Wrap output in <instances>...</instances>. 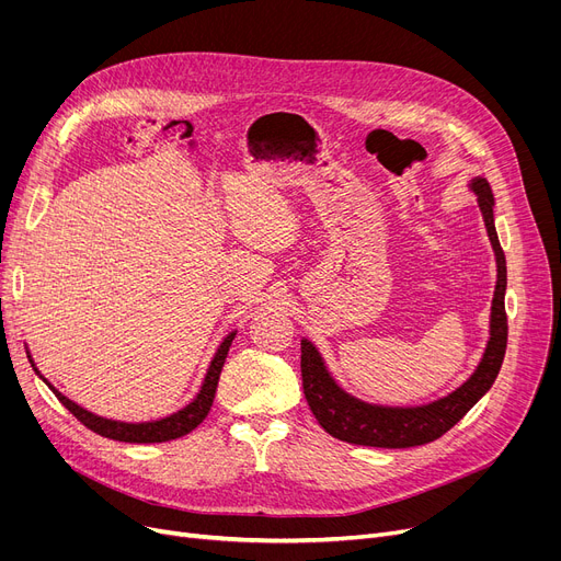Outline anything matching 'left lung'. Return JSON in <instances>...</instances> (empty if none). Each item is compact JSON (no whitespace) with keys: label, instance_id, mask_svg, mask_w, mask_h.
<instances>
[{"label":"left lung","instance_id":"1","mask_svg":"<svg viewBox=\"0 0 561 561\" xmlns=\"http://www.w3.org/2000/svg\"><path fill=\"white\" fill-rule=\"evenodd\" d=\"M478 193L484 225L497 261V282L491 307V339L484 357L466 385H461L448 398H440L425 407H375L347 396L336 387L318 350L302 341V389L313 411L316 421L328 434L355 446L370 448H414L425 446L430 440L444 436L453 430L476 402L491 389L507 350V311H505V288H507V261L500 248L495 225H493V193L486 180L478 176L470 184Z\"/></svg>","mask_w":561,"mask_h":561}]
</instances>
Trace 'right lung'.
Listing matches in <instances>:
<instances>
[{
  "label": "right lung",
  "instance_id": "add662e5",
  "mask_svg": "<svg viewBox=\"0 0 561 561\" xmlns=\"http://www.w3.org/2000/svg\"><path fill=\"white\" fill-rule=\"evenodd\" d=\"M233 336L236 334L231 332L220 343L216 357H214V362L209 366V373H206V377H204V385H202L197 398L188 407H184L182 411H176V414H172L168 419H161V421H154V423H138V425H134V423L106 421V419H100V416L91 414V411L81 409L79 404H75L66 396L58 393L54 387H49V389L54 391V396L58 400H61V404L70 411V414L79 423H83L88 430H93L100 436H106V438H113V440H125V444H163V440L180 438V436L193 432L206 419V414H209V411H211V404H214V398H216V389H218V379H220V373H222V366H225L227 352H229V345H231Z\"/></svg>",
  "mask_w": 561,
  "mask_h": 561
}]
</instances>
